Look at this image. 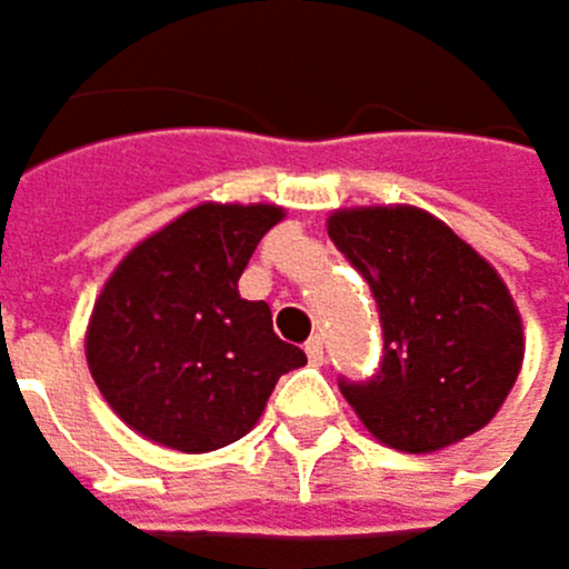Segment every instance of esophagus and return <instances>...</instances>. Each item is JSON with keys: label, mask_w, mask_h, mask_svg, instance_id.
I'll return each mask as SVG.
<instances>
[{"label": "esophagus", "mask_w": 569, "mask_h": 569, "mask_svg": "<svg viewBox=\"0 0 569 569\" xmlns=\"http://www.w3.org/2000/svg\"><path fill=\"white\" fill-rule=\"evenodd\" d=\"M303 352H307L310 366H321V362H325V341H321V338H310Z\"/></svg>", "instance_id": "1"}]
</instances>
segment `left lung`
Returning a JSON list of instances; mask_svg holds the SVG:
<instances>
[{
    "label": "left lung",
    "instance_id": "left-lung-1",
    "mask_svg": "<svg viewBox=\"0 0 569 569\" xmlns=\"http://www.w3.org/2000/svg\"><path fill=\"white\" fill-rule=\"evenodd\" d=\"M328 234L369 282L383 366L341 393L377 442L439 452L480 431L511 393L526 331L498 269L421 207H349Z\"/></svg>",
    "mask_w": 569,
    "mask_h": 569
}]
</instances>
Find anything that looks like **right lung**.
Here are the masks:
<instances>
[{"instance_id":"right-lung-1","label":"right lung","mask_w":569,"mask_h":569,"mask_svg":"<svg viewBox=\"0 0 569 569\" xmlns=\"http://www.w3.org/2000/svg\"><path fill=\"white\" fill-rule=\"evenodd\" d=\"M276 203H200L133 244L102 282L86 362L117 418L154 446L213 452L248 436L282 372L307 356L238 279Z\"/></svg>"}]
</instances>
